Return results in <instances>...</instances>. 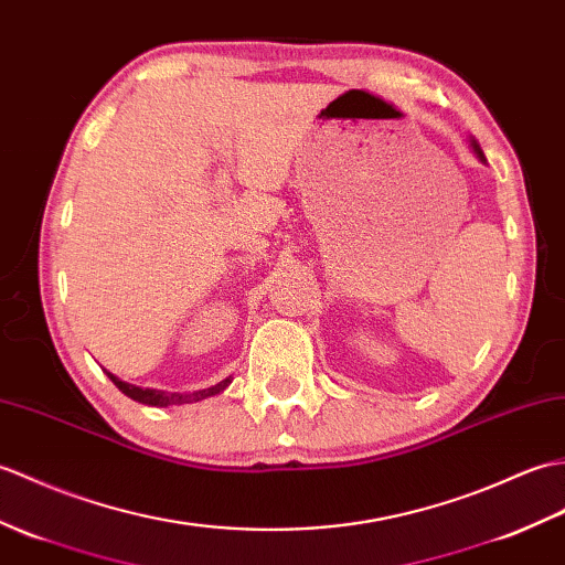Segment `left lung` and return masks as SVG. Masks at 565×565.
I'll return each mask as SVG.
<instances>
[{"mask_svg":"<svg viewBox=\"0 0 565 565\" xmlns=\"http://www.w3.org/2000/svg\"><path fill=\"white\" fill-rule=\"evenodd\" d=\"M469 143H471V149H475L477 159H479L481 163H487V156H483V151H481V147H479V143H477V139H469Z\"/></svg>","mask_w":565,"mask_h":565,"instance_id":"1","label":"left lung"}]
</instances>
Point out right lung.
Listing matches in <instances>:
<instances>
[{
	"label": "right lung",
	"mask_w": 565,
	"mask_h": 565,
	"mask_svg": "<svg viewBox=\"0 0 565 565\" xmlns=\"http://www.w3.org/2000/svg\"><path fill=\"white\" fill-rule=\"evenodd\" d=\"M115 387L127 395L129 399L141 402V404H149V406H170V404H192V402H202L206 397H214L218 392L226 390L231 385V375L226 380H221V383L212 385V387H204V390H196V392H166V390H151V387H137V385H129L125 380H120L117 375H113L110 371H105Z\"/></svg>",
	"instance_id": "obj_1"
}]
</instances>
